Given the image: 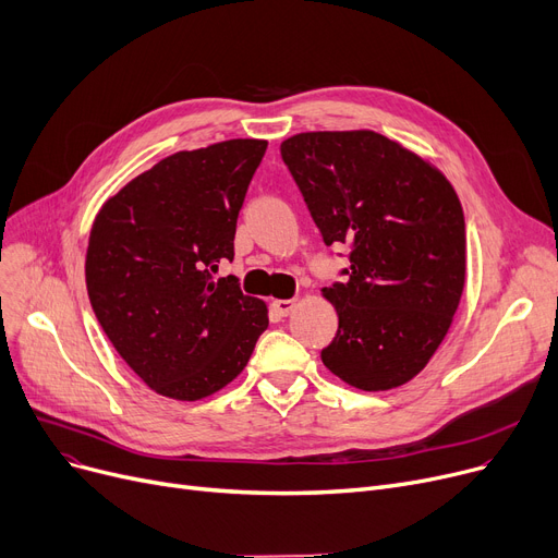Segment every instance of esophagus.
Returning <instances> with one entry per match:
<instances>
[{
    "label": "esophagus",
    "instance_id": "1",
    "mask_svg": "<svg viewBox=\"0 0 558 558\" xmlns=\"http://www.w3.org/2000/svg\"><path fill=\"white\" fill-rule=\"evenodd\" d=\"M295 306H298V300H275V302H272V308H275L279 315H288Z\"/></svg>",
    "mask_w": 558,
    "mask_h": 558
}]
</instances>
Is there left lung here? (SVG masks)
Masks as SVG:
<instances>
[{
    "instance_id": "8db88e82",
    "label": "left lung",
    "mask_w": 558,
    "mask_h": 558,
    "mask_svg": "<svg viewBox=\"0 0 558 558\" xmlns=\"http://www.w3.org/2000/svg\"><path fill=\"white\" fill-rule=\"evenodd\" d=\"M325 243L350 275L323 288L338 331L323 363L359 390H390L429 363L465 286V220L447 177L375 131H306L281 143Z\"/></svg>"
}]
</instances>
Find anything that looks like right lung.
Returning a JSON list of instances; mask_svg holds the SVG:
<instances>
[{"label": "right lung", "instance_id": "right-lung-1", "mask_svg": "<svg viewBox=\"0 0 558 558\" xmlns=\"http://www.w3.org/2000/svg\"><path fill=\"white\" fill-rule=\"evenodd\" d=\"M268 149L233 138L177 151L104 202L90 229L86 286L126 365L158 395L195 402L243 373L268 306L243 295L233 260L238 210Z\"/></svg>", "mask_w": 558, "mask_h": 558}]
</instances>
